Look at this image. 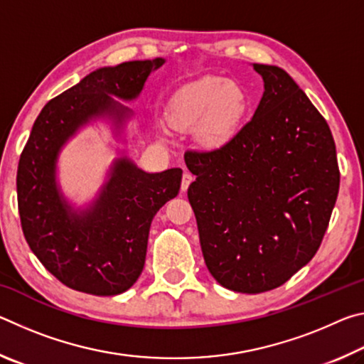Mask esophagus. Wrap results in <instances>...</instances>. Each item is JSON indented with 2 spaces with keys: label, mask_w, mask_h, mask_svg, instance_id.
Returning a JSON list of instances; mask_svg holds the SVG:
<instances>
[{
  "label": "esophagus",
  "mask_w": 364,
  "mask_h": 364,
  "mask_svg": "<svg viewBox=\"0 0 364 364\" xmlns=\"http://www.w3.org/2000/svg\"><path fill=\"white\" fill-rule=\"evenodd\" d=\"M193 180H194V176L191 175L189 171H184L183 180H181V191H183V193H186V189L189 188V184L193 183Z\"/></svg>",
  "instance_id": "esophagus-1"
}]
</instances>
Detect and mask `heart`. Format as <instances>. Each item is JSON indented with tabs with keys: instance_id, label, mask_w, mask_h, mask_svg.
<instances>
[{
	"instance_id": "heart-1",
	"label": "heart",
	"mask_w": 364,
	"mask_h": 364,
	"mask_svg": "<svg viewBox=\"0 0 364 364\" xmlns=\"http://www.w3.org/2000/svg\"><path fill=\"white\" fill-rule=\"evenodd\" d=\"M247 97L237 85L220 77H200L181 86L168 102V122L176 130L202 123L207 141H221L236 130L245 114Z\"/></svg>"
}]
</instances>
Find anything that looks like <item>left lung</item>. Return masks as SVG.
<instances>
[{
  "label": "left lung",
  "instance_id": "obj_1",
  "mask_svg": "<svg viewBox=\"0 0 364 364\" xmlns=\"http://www.w3.org/2000/svg\"><path fill=\"white\" fill-rule=\"evenodd\" d=\"M254 69L264 88L254 117L217 149L184 154L207 268L242 294L282 286L315 257L341 183L323 115L281 67Z\"/></svg>",
  "mask_w": 364,
  "mask_h": 364
}]
</instances>
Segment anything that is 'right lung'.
<instances>
[{"label": "right lung", "instance_id": "add662e5", "mask_svg": "<svg viewBox=\"0 0 364 364\" xmlns=\"http://www.w3.org/2000/svg\"><path fill=\"white\" fill-rule=\"evenodd\" d=\"M165 59L101 67L49 101L33 123L17 168V204L23 236L49 273L80 292L117 295L144 268L154 215L176 197L181 168L146 173L127 156L114 160L95 200L75 208L60 191L58 159L88 123L110 120L119 136L133 112L120 101L141 95Z\"/></svg>", "mask_w": 364, "mask_h": 364}]
</instances>
